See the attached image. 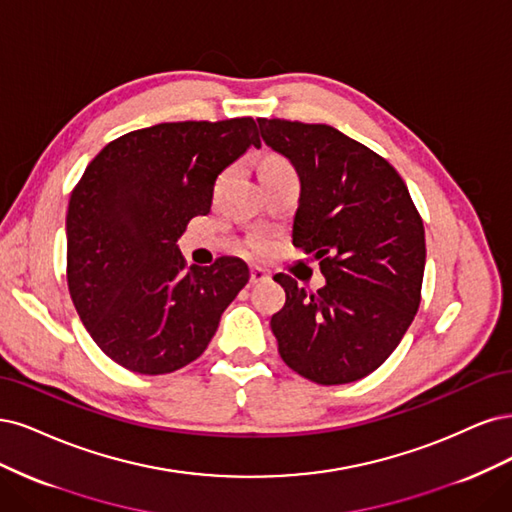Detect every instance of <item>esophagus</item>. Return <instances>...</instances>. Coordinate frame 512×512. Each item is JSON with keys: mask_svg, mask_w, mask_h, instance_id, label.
I'll return each mask as SVG.
<instances>
[{"mask_svg": "<svg viewBox=\"0 0 512 512\" xmlns=\"http://www.w3.org/2000/svg\"><path fill=\"white\" fill-rule=\"evenodd\" d=\"M268 278V272L263 270V268H251V283L255 285V283H261V280H266Z\"/></svg>", "mask_w": 512, "mask_h": 512, "instance_id": "34e87169", "label": "esophagus"}]
</instances>
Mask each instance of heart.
<instances>
[{"label": "heart", "mask_w": 512, "mask_h": 512, "mask_svg": "<svg viewBox=\"0 0 512 512\" xmlns=\"http://www.w3.org/2000/svg\"><path fill=\"white\" fill-rule=\"evenodd\" d=\"M283 170H291V166L289 163L285 161V159H280V157H266L261 161V176L263 174H272V172H283ZM227 180V174H223L221 178H219V187L225 183ZM253 249L255 251H263V242H253Z\"/></svg>", "instance_id": "1"}]
</instances>
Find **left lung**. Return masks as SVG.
Wrapping results in <instances>:
<instances>
[{
    "label": "left lung",
    "mask_w": 512,
    "mask_h": 512,
    "mask_svg": "<svg viewBox=\"0 0 512 512\" xmlns=\"http://www.w3.org/2000/svg\"><path fill=\"white\" fill-rule=\"evenodd\" d=\"M261 138L300 176L293 246L319 259L325 285L308 293L287 274L270 325L285 364L319 385L374 372L421 304L425 232L402 176L329 125L257 119Z\"/></svg>",
    "instance_id": "obj_1"
}]
</instances>
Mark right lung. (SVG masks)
<instances>
[{"instance_id": "right-lung-1", "label": "right lung", "mask_w": 512, "mask_h": 512, "mask_svg": "<svg viewBox=\"0 0 512 512\" xmlns=\"http://www.w3.org/2000/svg\"><path fill=\"white\" fill-rule=\"evenodd\" d=\"M249 146H261L251 117L159 123L106 144L78 180L65 217L68 289L119 366L155 376L191 364L249 283L242 259L187 268L176 244Z\"/></svg>"}]
</instances>
